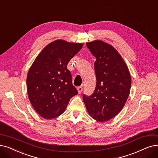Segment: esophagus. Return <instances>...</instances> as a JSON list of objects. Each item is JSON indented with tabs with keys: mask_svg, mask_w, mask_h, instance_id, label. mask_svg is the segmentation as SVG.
<instances>
[{
	"mask_svg": "<svg viewBox=\"0 0 158 158\" xmlns=\"http://www.w3.org/2000/svg\"><path fill=\"white\" fill-rule=\"evenodd\" d=\"M77 89H78V93L80 94V93H81V91H82V87L81 86H79V87H77Z\"/></svg>",
	"mask_w": 158,
	"mask_h": 158,
	"instance_id": "1",
	"label": "esophagus"
}]
</instances>
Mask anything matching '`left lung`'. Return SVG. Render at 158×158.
Returning <instances> with one entry per match:
<instances>
[{"mask_svg": "<svg viewBox=\"0 0 158 158\" xmlns=\"http://www.w3.org/2000/svg\"><path fill=\"white\" fill-rule=\"evenodd\" d=\"M86 45L96 58L97 84L91 95L84 94L83 100L93 118L105 122L123 108L130 91V74L121 56L111 45L100 40Z\"/></svg>", "mask_w": 158, "mask_h": 158, "instance_id": "left-lung-1", "label": "left lung"}]
</instances>
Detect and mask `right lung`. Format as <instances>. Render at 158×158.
Returning <instances> with one entry per match:
<instances>
[{
	"label": "right lung",
	"mask_w": 158,
	"mask_h": 158,
	"mask_svg": "<svg viewBox=\"0 0 158 158\" xmlns=\"http://www.w3.org/2000/svg\"><path fill=\"white\" fill-rule=\"evenodd\" d=\"M82 47L81 43L54 41L42 50L30 68L27 78L28 97L42 117H58L78 93L67 65Z\"/></svg>",
	"instance_id": "obj_1"
}]
</instances>
